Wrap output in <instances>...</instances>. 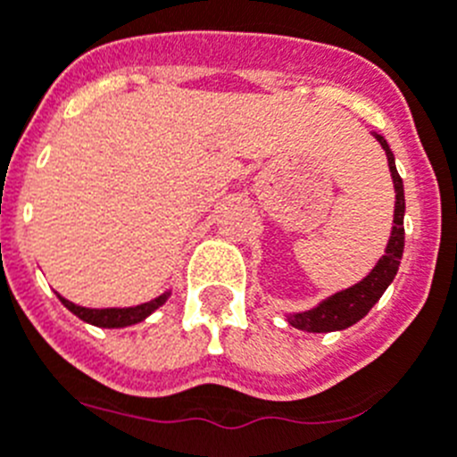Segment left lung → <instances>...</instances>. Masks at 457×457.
Instances as JSON below:
<instances>
[{"label":"left lung","instance_id":"left-lung-1","mask_svg":"<svg viewBox=\"0 0 457 457\" xmlns=\"http://www.w3.org/2000/svg\"><path fill=\"white\" fill-rule=\"evenodd\" d=\"M376 140L380 142V146L385 149V156H387V165L392 171V181H395V226H392V236L387 246H385V256L376 262L374 270L365 276V278L355 283V286L346 287L342 292H335L333 296L321 301L320 305L311 308V311L295 312V315H287V321L295 328L305 330V333H330V330H342L353 326L355 321H360L367 312L374 308L376 301L383 296V292L387 290L392 280H395L396 271H399L401 256H403V242H405V231H403V212H405V196H403V181H401L399 171L395 165V154H392L390 145L383 136L374 133Z\"/></svg>","mask_w":457,"mask_h":457}]
</instances>
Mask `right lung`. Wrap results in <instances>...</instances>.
<instances>
[{
	"mask_svg": "<svg viewBox=\"0 0 457 457\" xmlns=\"http://www.w3.org/2000/svg\"><path fill=\"white\" fill-rule=\"evenodd\" d=\"M58 299H61V303L65 305L67 311L74 312L79 320L87 321V324L99 326V328H124V326H131L146 320L156 308H161L170 299V292H165V295L156 296L152 301H146V303L133 305V308H83V305L72 303V301H67L61 295H58Z\"/></svg>",
	"mask_w": 457,
	"mask_h": 457,
	"instance_id": "add662e5",
	"label": "right lung"
}]
</instances>
